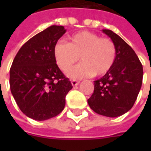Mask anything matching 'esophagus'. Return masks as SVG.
I'll use <instances>...</instances> for the list:
<instances>
[{
    "mask_svg": "<svg viewBox=\"0 0 151 151\" xmlns=\"http://www.w3.org/2000/svg\"><path fill=\"white\" fill-rule=\"evenodd\" d=\"M79 83H80V81H77V80H71V84H72V86H78Z\"/></svg>",
    "mask_w": 151,
    "mask_h": 151,
    "instance_id": "1",
    "label": "esophagus"
}]
</instances>
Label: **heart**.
I'll list each match as a JSON object with an SVG mask.
<instances>
[{"instance_id":"b5f03b06","label":"heart","mask_w":151,"mask_h":151,"mask_svg":"<svg viewBox=\"0 0 151 151\" xmlns=\"http://www.w3.org/2000/svg\"><path fill=\"white\" fill-rule=\"evenodd\" d=\"M54 56L58 66L65 72L81 57L82 63L69 72L73 78L87 77L94 74L103 76L113 66L117 49L110 38H101L96 33L84 31L70 36L68 43H56L54 46Z\"/></svg>"}]
</instances>
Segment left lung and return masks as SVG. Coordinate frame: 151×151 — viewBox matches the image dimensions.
Listing matches in <instances>:
<instances>
[{
  "mask_svg": "<svg viewBox=\"0 0 151 151\" xmlns=\"http://www.w3.org/2000/svg\"><path fill=\"white\" fill-rule=\"evenodd\" d=\"M102 32L115 44L117 57L112 69L94 81V91L87 101L95 113L115 118L134 106L142 85L143 66L123 38L109 29Z\"/></svg>",
  "mask_w": 151,
  "mask_h": 151,
  "instance_id": "obj_1",
  "label": "left lung"
}]
</instances>
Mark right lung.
<instances>
[{"instance_id": "right-lung-1", "label": "right lung", "mask_w": 151, "mask_h": 151, "mask_svg": "<svg viewBox=\"0 0 151 151\" xmlns=\"http://www.w3.org/2000/svg\"><path fill=\"white\" fill-rule=\"evenodd\" d=\"M63 26H50L23 44L10 69V88L20 110L43 121L63 111L72 85L58 67L54 46L65 34Z\"/></svg>"}]
</instances>
